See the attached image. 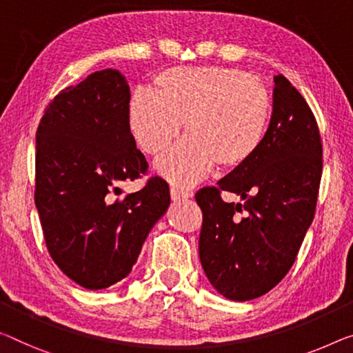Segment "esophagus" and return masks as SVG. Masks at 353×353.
<instances>
[{
    "mask_svg": "<svg viewBox=\"0 0 353 353\" xmlns=\"http://www.w3.org/2000/svg\"><path fill=\"white\" fill-rule=\"evenodd\" d=\"M187 198H190V192L181 190V188H177V187L171 188V199H172V201H183V199H187Z\"/></svg>",
    "mask_w": 353,
    "mask_h": 353,
    "instance_id": "esophagus-1",
    "label": "esophagus"
}]
</instances>
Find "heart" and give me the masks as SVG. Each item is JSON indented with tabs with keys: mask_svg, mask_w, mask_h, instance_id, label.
<instances>
[{
	"mask_svg": "<svg viewBox=\"0 0 353 353\" xmlns=\"http://www.w3.org/2000/svg\"><path fill=\"white\" fill-rule=\"evenodd\" d=\"M154 83V92H133L126 117L136 144L149 155L165 150L183 123L187 138L155 163L166 181L193 185L215 165L238 170L261 150L272 99L259 77L234 68L179 66L160 72Z\"/></svg>",
	"mask_w": 353,
	"mask_h": 353,
	"instance_id": "b5f03b06",
	"label": "heart"
}]
</instances>
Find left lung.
<instances>
[{
    "instance_id": "obj_1",
    "label": "left lung",
    "mask_w": 353,
    "mask_h": 353,
    "mask_svg": "<svg viewBox=\"0 0 353 353\" xmlns=\"http://www.w3.org/2000/svg\"><path fill=\"white\" fill-rule=\"evenodd\" d=\"M322 139L311 108L282 74L261 150L194 194L203 210L199 260L209 282L233 301L274 288L290 271L311 227L322 177ZM222 191L244 203H225Z\"/></svg>"
}]
</instances>
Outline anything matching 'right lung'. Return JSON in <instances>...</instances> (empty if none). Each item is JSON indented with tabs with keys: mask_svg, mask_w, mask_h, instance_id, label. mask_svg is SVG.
Masks as SVG:
<instances>
[{
	"mask_svg": "<svg viewBox=\"0 0 353 353\" xmlns=\"http://www.w3.org/2000/svg\"><path fill=\"white\" fill-rule=\"evenodd\" d=\"M130 85L103 70L52 99L36 131V188L47 250L57 266L88 290L130 274L152 227L171 203L161 177L114 198L120 182L147 172L128 126Z\"/></svg>",
	"mask_w": 353,
	"mask_h": 353,
	"instance_id": "right-lung-1",
	"label": "right lung"
}]
</instances>
